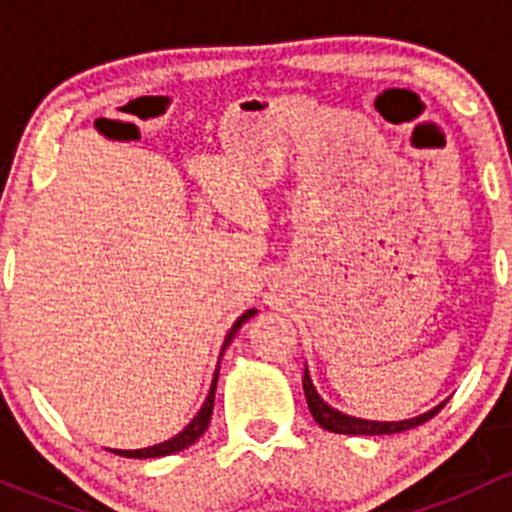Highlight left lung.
Segmentation results:
<instances>
[{
  "mask_svg": "<svg viewBox=\"0 0 512 512\" xmlns=\"http://www.w3.org/2000/svg\"><path fill=\"white\" fill-rule=\"evenodd\" d=\"M302 386H304V396H307L309 414L314 416V421H317L319 426L327 428V431H332V433H352V436H381V433L409 431V428L421 426V423H426L428 418H433L438 414V411L443 409V404H441V406H436V409L428 411V414L409 418V421H391V423H386V421L384 423H381V421H364V418L339 414V411H334L332 406L324 404V401L319 399L317 391H314L312 379H309L307 369H304Z\"/></svg>",
  "mask_w": 512,
  "mask_h": 512,
  "instance_id": "8db88e82",
  "label": "left lung"
}]
</instances>
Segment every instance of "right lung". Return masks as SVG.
<instances>
[{"mask_svg":"<svg viewBox=\"0 0 512 512\" xmlns=\"http://www.w3.org/2000/svg\"><path fill=\"white\" fill-rule=\"evenodd\" d=\"M252 314H255V309H247V312L242 314V317L237 319L235 324H232L230 334H227V337H225L223 352H225V349H227V344L232 342V337H235V332H237V329L242 327V322H245V319H250ZM218 374H220V371H215V376H213V384H210V394H208V399H205L203 409L198 411V416H195L193 421H190L188 426H185L183 431L178 433V436H173V438H170V441H165V443H158V446H151V448H141V451H113V453H118V456H123V458H158V456H170V453H178V451H183V448L193 446V443L198 441L200 436H203V433H205V428H208V423H210V416H213V404H215V386H218Z\"/></svg>","mask_w":512,"mask_h":512,"instance_id":"1","label":"right lung"}]
</instances>
